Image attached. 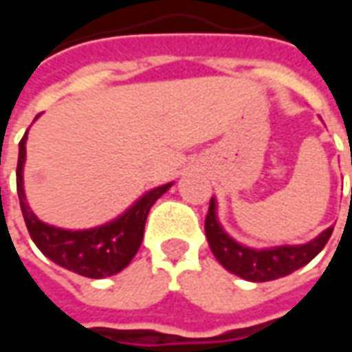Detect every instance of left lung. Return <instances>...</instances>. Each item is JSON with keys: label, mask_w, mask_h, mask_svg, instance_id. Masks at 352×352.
Returning <instances> with one entry per match:
<instances>
[{"label": "left lung", "mask_w": 352, "mask_h": 352, "mask_svg": "<svg viewBox=\"0 0 352 352\" xmlns=\"http://www.w3.org/2000/svg\"><path fill=\"white\" fill-rule=\"evenodd\" d=\"M333 228H326L315 239L302 245H279L270 249H252L241 245L222 228L217 214V199L211 198L209 213L206 217V236L214 258L221 262L224 270L234 273L237 277L252 283L287 277L296 270L317 256L324 249Z\"/></svg>", "instance_id": "1"}]
</instances>
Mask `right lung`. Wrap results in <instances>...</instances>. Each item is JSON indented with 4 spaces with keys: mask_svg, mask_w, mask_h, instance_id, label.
<instances>
[{
    "mask_svg": "<svg viewBox=\"0 0 352 352\" xmlns=\"http://www.w3.org/2000/svg\"><path fill=\"white\" fill-rule=\"evenodd\" d=\"M39 116V115H37ZM35 116V120H37ZM28 131L19 145V164H16V190H19L20 209L24 214L28 232L37 245V249L54 264L62 265L69 272L103 279L122 272L138 254L143 232H145L146 214L154 201L171 188V184H162L145 192L138 201H133L122 214L101 226L88 230H65L47 224L37 219V214L28 206L24 192V162H26Z\"/></svg>",
    "mask_w": 352,
    "mask_h": 352,
    "instance_id": "add662e5",
    "label": "right lung"
}]
</instances>
